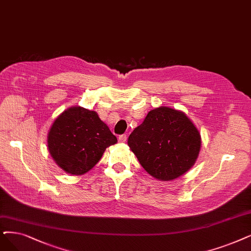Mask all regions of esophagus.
<instances>
[{
	"label": "esophagus",
	"mask_w": 251,
	"mask_h": 251,
	"mask_svg": "<svg viewBox=\"0 0 251 251\" xmlns=\"http://www.w3.org/2000/svg\"><path fill=\"white\" fill-rule=\"evenodd\" d=\"M126 140H127L126 135H120V136L118 137V141H119L120 143H125V142H126Z\"/></svg>",
	"instance_id": "1"
}]
</instances>
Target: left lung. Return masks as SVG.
I'll return each instance as SVG.
<instances>
[{
    "label": "left lung",
    "instance_id": "1",
    "mask_svg": "<svg viewBox=\"0 0 251 251\" xmlns=\"http://www.w3.org/2000/svg\"><path fill=\"white\" fill-rule=\"evenodd\" d=\"M127 145L148 174L169 181L195 165L201 149V135L185 113L159 107L148 112L129 135Z\"/></svg>",
    "mask_w": 251,
    "mask_h": 251
}]
</instances>
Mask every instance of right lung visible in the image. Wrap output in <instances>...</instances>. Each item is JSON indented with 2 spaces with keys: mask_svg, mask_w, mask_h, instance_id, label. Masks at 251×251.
I'll return each mask as SVG.
<instances>
[{
  "mask_svg": "<svg viewBox=\"0 0 251 251\" xmlns=\"http://www.w3.org/2000/svg\"><path fill=\"white\" fill-rule=\"evenodd\" d=\"M117 142L95 111L75 106L58 115L49 129L47 144L56 165L72 175H82Z\"/></svg>",
  "mask_w": 251,
  "mask_h": 251,
  "instance_id": "1",
  "label": "right lung"
}]
</instances>
